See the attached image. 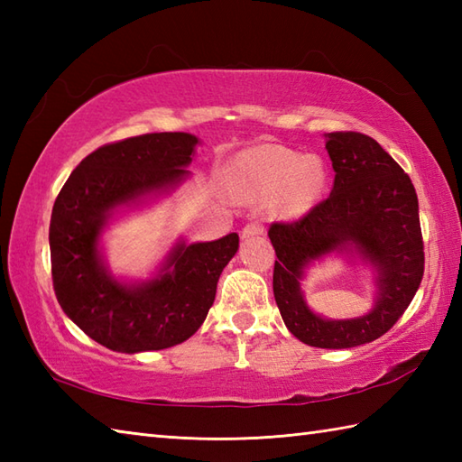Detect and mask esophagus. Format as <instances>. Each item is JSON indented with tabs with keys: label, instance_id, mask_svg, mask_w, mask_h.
Here are the masks:
<instances>
[{
	"label": "esophagus",
	"instance_id": "obj_1",
	"mask_svg": "<svg viewBox=\"0 0 462 462\" xmlns=\"http://www.w3.org/2000/svg\"><path fill=\"white\" fill-rule=\"evenodd\" d=\"M263 234V226L260 222H250L242 228V238H256Z\"/></svg>",
	"mask_w": 462,
	"mask_h": 462
}]
</instances>
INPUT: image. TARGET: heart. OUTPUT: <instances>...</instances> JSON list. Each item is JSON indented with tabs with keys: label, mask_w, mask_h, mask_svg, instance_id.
Here are the masks:
<instances>
[{
	"label": "heart",
	"mask_w": 462,
	"mask_h": 462,
	"mask_svg": "<svg viewBox=\"0 0 462 462\" xmlns=\"http://www.w3.org/2000/svg\"><path fill=\"white\" fill-rule=\"evenodd\" d=\"M232 179L250 202H268L280 216L298 218L318 202L328 171L318 154H298L286 146L260 144L232 162Z\"/></svg>",
	"instance_id": "1"
}]
</instances>
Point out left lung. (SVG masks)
<instances>
[{
    "instance_id": "8db88e82",
    "label": "left lung",
    "mask_w": 462,
    "mask_h": 462,
    "mask_svg": "<svg viewBox=\"0 0 462 462\" xmlns=\"http://www.w3.org/2000/svg\"><path fill=\"white\" fill-rule=\"evenodd\" d=\"M336 180L328 200L298 222H273V298L286 328L321 349H347L381 337L403 316L423 280L425 252L415 186L403 169L361 133H326ZM329 255L359 259L376 293L359 319L329 320L305 301L300 282Z\"/></svg>"
}]
</instances>
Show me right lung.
<instances>
[{
    "label": "right lung",
    "mask_w": 462,
    "mask_h": 462,
    "mask_svg": "<svg viewBox=\"0 0 462 462\" xmlns=\"http://www.w3.org/2000/svg\"><path fill=\"white\" fill-rule=\"evenodd\" d=\"M199 136L151 133L105 144L69 176L49 224L51 276L67 318L119 353L159 351L186 341L204 323L238 234L212 242H174L146 280L115 276L103 234L116 214L172 194L190 179Z\"/></svg>",
    "instance_id": "obj_1"
}]
</instances>
